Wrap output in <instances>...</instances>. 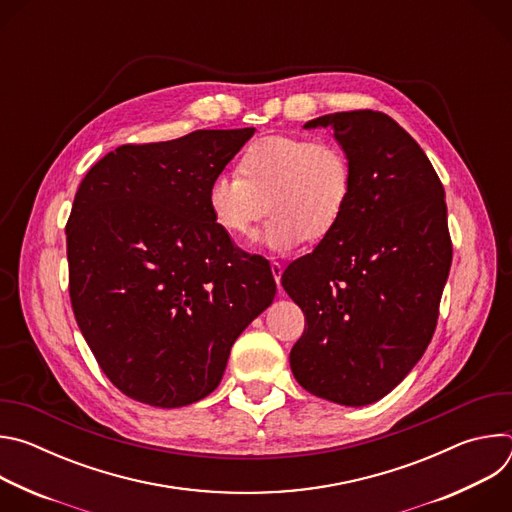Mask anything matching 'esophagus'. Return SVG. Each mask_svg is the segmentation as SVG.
I'll use <instances>...</instances> for the list:
<instances>
[{
	"label": "esophagus",
	"mask_w": 512,
	"mask_h": 512,
	"mask_svg": "<svg viewBox=\"0 0 512 512\" xmlns=\"http://www.w3.org/2000/svg\"><path fill=\"white\" fill-rule=\"evenodd\" d=\"M271 273H273V279H275V283H277V289H279V294H283V289H281V273H283V267L279 265V263H271Z\"/></svg>",
	"instance_id": "esophagus-1"
}]
</instances>
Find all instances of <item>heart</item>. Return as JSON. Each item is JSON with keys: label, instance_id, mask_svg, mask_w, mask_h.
<instances>
[{"label": "heart", "instance_id": "b5f03b06", "mask_svg": "<svg viewBox=\"0 0 512 512\" xmlns=\"http://www.w3.org/2000/svg\"><path fill=\"white\" fill-rule=\"evenodd\" d=\"M352 164L334 141L269 135L253 141L239 160V174H218L208 186L214 223L233 239H247L271 214L261 243L289 251L304 239L328 237L346 212Z\"/></svg>", "mask_w": 512, "mask_h": 512}]
</instances>
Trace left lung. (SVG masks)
<instances>
[{
  "label": "left lung",
  "instance_id": "obj_1",
  "mask_svg": "<svg viewBox=\"0 0 512 512\" xmlns=\"http://www.w3.org/2000/svg\"><path fill=\"white\" fill-rule=\"evenodd\" d=\"M352 164L336 229L281 285L304 316L291 373L316 397L360 407L393 391L423 356L452 265L446 192L417 141L389 115H322Z\"/></svg>",
  "mask_w": 512,
  "mask_h": 512
}]
</instances>
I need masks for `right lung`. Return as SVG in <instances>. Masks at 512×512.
<instances>
[{
    "label": "right lung",
    "mask_w": 512,
    "mask_h": 512,
    "mask_svg": "<svg viewBox=\"0 0 512 512\" xmlns=\"http://www.w3.org/2000/svg\"><path fill=\"white\" fill-rule=\"evenodd\" d=\"M253 133L119 145L77 190L72 312L101 371L139 403L172 409L212 393L231 346L275 298L269 263L237 249L208 208L212 178Z\"/></svg>",
    "instance_id": "1"
}]
</instances>
